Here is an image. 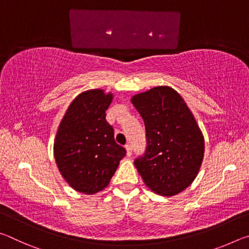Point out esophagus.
I'll list each match as a JSON object with an SVG mask.
<instances>
[{"label": "esophagus", "instance_id": "1", "mask_svg": "<svg viewBox=\"0 0 249 249\" xmlns=\"http://www.w3.org/2000/svg\"><path fill=\"white\" fill-rule=\"evenodd\" d=\"M125 149H126V155H127L129 157V156L132 155V146L128 145V144L125 145Z\"/></svg>", "mask_w": 249, "mask_h": 249}]
</instances>
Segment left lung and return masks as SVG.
I'll return each mask as SVG.
<instances>
[{"instance_id": "obj_1", "label": "left lung", "mask_w": 249, "mask_h": 249, "mask_svg": "<svg viewBox=\"0 0 249 249\" xmlns=\"http://www.w3.org/2000/svg\"><path fill=\"white\" fill-rule=\"evenodd\" d=\"M146 128L145 154L135 167L145 184L172 196L196 179L204 156V138L183 99L170 87H155L132 98Z\"/></svg>"}]
</instances>
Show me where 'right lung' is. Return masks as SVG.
<instances>
[{"instance_id":"add662e5","label":"right lung","mask_w":249,"mask_h":249,"mask_svg":"<svg viewBox=\"0 0 249 249\" xmlns=\"http://www.w3.org/2000/svg\"><path fill=\"white\" fill-rule=\"evenodd\" d=\"M112 100V93L101 89L82 92L71 102L58 127L54 159L61 176L75 191L93 195L107 188L126 155L105 120Z\"/></svg>"}]
</instances>
